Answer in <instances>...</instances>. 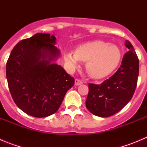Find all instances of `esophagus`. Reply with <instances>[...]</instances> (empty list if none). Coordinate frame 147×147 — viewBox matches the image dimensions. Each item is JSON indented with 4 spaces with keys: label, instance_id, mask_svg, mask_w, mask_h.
<instances>
[{
    "label": "esophagus",
    "instance_id": "1",
    "mask_svg": "<svg viewBox=\"0 0 147 147\" xmlns=\"http://www.w3.org/2000/svg\"><path fill=\"white\" fill-rule=\"evenodd\" d=\"M82 83H83V82L82 81V80H77V79H76V80H75V85H76V86H79V85H82Z\"/></svg>",
    "mask_w": 147,
    "mask_h": 147
}]
</instances>
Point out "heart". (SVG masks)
I'll return each mask as SVG.
<instances>
[{
	"mask_svg": "<svg viewBox=\"0 0 147 147\" xmlns=\"http://www.w3.org/2000/svg\"><path fill=\"white\" fill-rule=\"evenodd\" d=\"M64 59L67 67L74 70L80 61L86 62V71L93 79H102L112 74L121 59V51L116 45L93 40L79 45L76 51H67Z\"/></svg>",
	"mask_w": 147,
	"mask_h": 147,
	"instance_id": "1",
	"label": "heart"
}]
</instances>
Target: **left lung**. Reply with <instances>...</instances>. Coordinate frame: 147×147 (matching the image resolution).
Here are the masks:
<instances>
[{
	"instance_id": "8db88e82",
	"label": "left lung",
	"mask_w": 147,
	"mask_h": 147,
	"mask_svg": "<svg viewBox=\"0 0 147 147\" xmlns=\"http://www.w3.org/2000/svg\"><path fill=\"white\" fill-rule=\"evenodd\" d=\"M129 49L116 72L100 85L89 84L86 107L93 115L109 117L119 112L134 94L139 72V60L129 41L124 43Z\"/></svg>"
}]
</instances>
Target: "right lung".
<instances>
[{"mask_svg":"<svg viewBox=\"0 0 147 147\" xmlns=\"http://www.w3.org/2000/svg\"><path fill=\"white\" fill-rule=\"evenodd\" d=\"M54 35L37 33L21 40L6 63V79L14 102L36 118L47 117L60 107L74 79L55 62L60 57Z\"/></svg>","mask_w":147,"mask_h":147,"instance_id":"1","label":"right lung"}]
</instances>
